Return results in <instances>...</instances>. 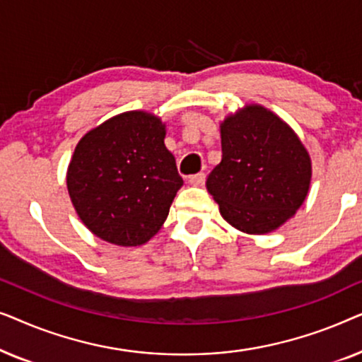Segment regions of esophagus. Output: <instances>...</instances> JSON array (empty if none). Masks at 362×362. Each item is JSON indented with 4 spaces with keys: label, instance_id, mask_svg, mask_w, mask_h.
I'll list each match as a JSON object with an SVG mask.
<instances>
[{
    "label": "esophagus",
    "instance_id": "esophagus-1",
    "mask_svg": "<svg viewBox=\"0 0 362 362\" xmlns=\"http://www.w3.org/2000/svg\"><path fill=\"white\" fill-rule=\"evenodd\" d=\"M187 181H189L191 186H202L206 181V175L204 173H197V175H192L187 177Z\"/></svg>",
    "mask_w": 362,
    "mask_h": 362
}]
</instances>
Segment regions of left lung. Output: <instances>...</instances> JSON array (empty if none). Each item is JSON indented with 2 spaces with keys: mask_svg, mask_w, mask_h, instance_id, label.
<instances>
[{
  "mask_svg": "<svg viewBox=\"0 0 362 362\" xmlns=\"http://www.w3.org/2000/svg\"><path fill=\"white\" fill-rule=\"evenodd\" d=\"M221 145L206 186L232 227L269 234L295 216L308 194L311 160L280 117L245 105L221 123Z\"/></svg>",
  "mask_w": 362,
  "mask_h": 362,
  "instance_id": "left-lung-1",
  "label": "left lung"
}]
</instances>
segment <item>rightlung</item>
Listing matches in <instances>:
<instances>
[{
    "instance_id": "right-lung-1",
    "label": "right lung",
    "mask_w": 362,
    "mask_h": 362,
    "mask_svg": "<svg viewBox=\"0 0 362 362\" xmlns=\"http://www.w3.org/2000/svg\"><path fill=\"white\" fill-rule=\"evenodd\" d=\"M165 136L160 118L132 110L108 118L77 143L67 191L77 216L98 239L143 245L165 224L182 186Z\"/></svg>"
}]
</instances>
